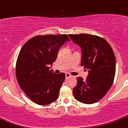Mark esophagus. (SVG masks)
Segmentation results:
<instances>
[{
	"mask_svg": "<svg viewBox=\"0 0 128 128\" xmlns=\"http://www.w3.org/2000/svg\"><path fill=\"white\" fill-rule=\"evenodd\" d=\"M70 77H72V76L70 75V74H69V73H66V78H70Z\"/></svg>",
	"mask_w": 128,
	"mask_h": 128,
	"instance_id": "esophagus-1",
	"label": "esophagus"
}]
</instances>
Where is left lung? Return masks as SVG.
I'll use <instances>...</instances> for the list:
<instances>
[{
	"label": "left lung",
	"mask_w": 128,
	"mask_h": 128,
	"mask_svg": "<svg viewBox=\"0 0 128 128\" xmlns=\"http://www.w3.org/2000/svg\"><path fill=\"white\" fill-rule=\"evenodd\" d=\"M73 42L80 47L81 66L88 69L86 80L77 78L73 89L76 100L84 104L98 102L111 88L116 73V59L112 49L103 38L88 34H69Z\"/></svg>",
	"instance_id": "left-lung-1"
}]
</instances>
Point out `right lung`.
I'll return each instance as SVG.
<instances>
[{"instance_id": "add662e5", "label": "right lung", "mask_w": 128, "mask_h": 128, "mask_svg": "<svg viewBox=\"0 0 128 128\" xmlns=\"http://www.w3.org/2000/svg\"><path fill=\"white\" fill-rule=\"evenodd\" d=\"M69 39L66 34L38 35L21 48L16 65V78L21 89L35 103L47 105L59 97L65 79L64 73L49 70L59 48Z\"/></svg>"}]
</instances>
